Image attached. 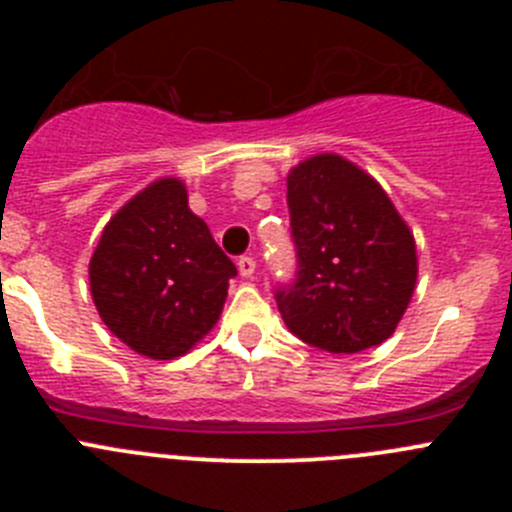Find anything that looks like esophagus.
Wrapping results in <instances>:
<instances>
[{"mask_svg": "<svg viewBox=\"0 0 512 512\" xmlns=\"http://www.w3.org/2000/svg\"><path fill=\"white\" fill-rule=\"evenodd\" d=\"M238 271H241V277H253L256 274V259L253 256H241L238 259Z\"/></svg>", "mask_w": 512, "mask_h": 512, "instance_id": "1", "label": "esophagus"}]
</instances>
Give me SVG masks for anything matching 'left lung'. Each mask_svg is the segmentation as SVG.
<instances>
[{
	"label": "left lung",
	"mask_w": 512,
	"mask_h": 512,
	"mask_svg": "<svg viewBox=\"0 0 512 512\" xmlns=\"http://www.w3.org/2000/svg\"><path fill=\"white\" fill-rule=\"evenodd\" d=\"M295 279L274 289L287 328L330 354H359L395 333L418 279L415 241L384 189L320 153L289 171Z\"/></svg>",
	"instance_id": "obj_1"
}]
</instances>
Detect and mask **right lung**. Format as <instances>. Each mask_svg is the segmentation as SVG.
<instances>
[{
    "label": "right lung",
    "mask_w": 512,
    "mask_h": 512,
    "mask_svg": "<svg viewBox=\"0 0 512 512\" xmlns=\"http://www.w3.org/2000/svg\"><path fill=\"white\" fill-rule=\"evenodd\" d=\"M235 264L187 205L179 179L135 194L104 228L89 284L104 325L151 359L187 354L223 312Z\"/></svg>",
    "instance_id": "1"
}]
</instances>
